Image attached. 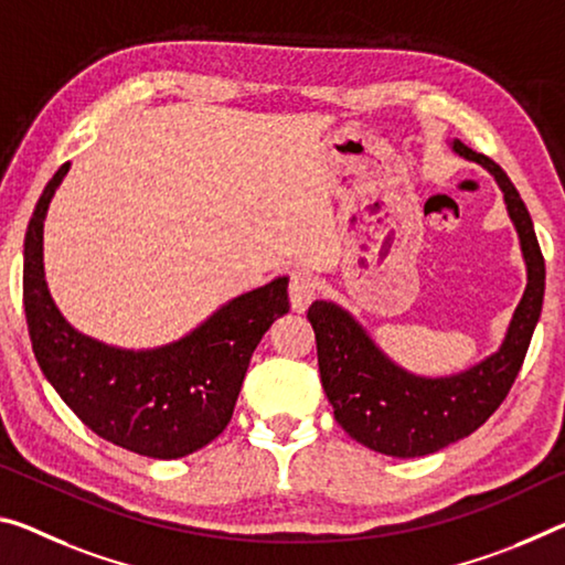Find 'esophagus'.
Here are the masks:
<instances>
[{"mask_svg": "<svg viewBox=\"0 0 565 565\" xmlns=\"http://www.w3.org/2000/svg\"><path fill=\"white\" fill-rule=\"evenodd\" d=\"M317 299V284L309 274L294 271L289 279V301L294 311H307L309 303Z\"/></svg>", "mask_w": 565, "mask_h": 565, "instance_id": "esophagus-1", "label": "esophagus"}]
</instances>
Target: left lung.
<instances>
[{
  "label": "left lung",
  "instance_id": "8db88e82",
  "mask_svg": "<svg viewBox=\"0 0 565 565\" xmlns=\"http://www.w3.org/2000/svg\"><path fill=\"white\" fill-rule=\"evenodd\" d=\"M452 148L495 175L521 236L527 286L500 352L455 377H415L392 364L337 303L315 301L307 311L334 419L356 443L392 458H423L476 433L513 387L543 307L545 262L521 193L495 160L460 140Z\"/></svg>",
  "mask_w": 565,
  "mask_h": 565
}]
</instances>
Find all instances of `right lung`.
<instances>
[{
  "label": "right lung",
  "instance_id": "obj_1",
  "mask_svg": "<svg viewBox=\"0 0 565 565\" xmlns=\"http://www.w3.org/2000/svg\"><path fill=\"white\" fill-rule=\"evenodd\" d=\"M60 166L40 195L24 236V315L44 377L103 440L146 458L175 460L201 450L234 415L250 354L289 311L286 279L228 301L181 342L125 352L77 334L50 299L42 271L44 213L65 178Z\"/></svg>",
  "mask_w": 565,
  "mask_h": 565
}]
</instances>
